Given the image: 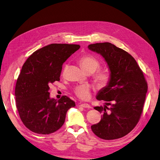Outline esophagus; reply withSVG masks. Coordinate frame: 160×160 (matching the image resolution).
Segmentation results:
<instances>
[{
    "instance_id": "1",
    "label": "esophagus",
    "mask_w": 160,
    "mask_h": 160,
    "mask_svg": "<svg viewBox=\"0 0 160 160\" xmlns=\"http://www.w3.org/2000/svg\"><path fill=\"white\" fill-rule=\"evenodd\" d=\"M79 106H81V107H82V108H91V106H90V105L89 104H79Z\"/></svg>"
}]
</instances>
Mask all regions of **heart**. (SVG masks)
<instances>
[{"mask_svg":"<svg viewBox=\"0 0 160 160\" xmlns=\"http://www.w3.org/2000/svg\"><path fill=\"white\" fill-rule=\"evenodd\" d=\"M79 62L87 72L92 74L97 71L93 75V80L98 87L104 88L108 84L110 78V74L105 70H98L101 66V63L97 58L90 54H86L80 58ZM67 69V65H65L63 69V74H65ZM74 93L81 100H88L91 97V88L85 84L77 86L74 89Z\"/></svg>","mask_w":160,"mask_h":160,"instance_id":"1","label":"heart"}]
</instances>
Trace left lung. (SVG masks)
<instances>
[{
    "label": "left lung",
    "instance_id": "left-lung-1",
    "mask_svg": "<svg viewBox=\"0 0 160 160\" xmlns=\"http://www.w3.org/2000/svg\"><path fill=\"white\" fill-rule=\"evenodd\" d=\"M88 48L104 57L111 72L108 86L97 96L106 104L94 108L102 113V119L91 130L102 139L122 138L135 128L143 111L148 89L144 74L135 59L113 44L99 43Z\"/></svg>",
    "mask_w": 160,
    "mask_h": 160
}]
</instances>
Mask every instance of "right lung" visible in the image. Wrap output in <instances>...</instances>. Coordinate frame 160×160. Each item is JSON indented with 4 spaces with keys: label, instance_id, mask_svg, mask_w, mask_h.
Listing matches in <instances>:
<instances>
[{
    "label": "right lung",
    "instance_id": "right-lung-1",
    "mask_svg": "<svg viewBox=\"0 0 160 160\" xmlns=\"http://www.w3.org/2000/svg\"><path fill=\"white\" fill-rule=\"evenodd\" d=\"M79 45L52 43L38 49L24 63L17 80L15 95L21 120L30 131L50 134L64 124L66 113L75 102L63 95L50 98L49 85L60 81L63 63Z\"/></svg>",
    "mask_w": 160,
    "mask_h": 160
}]
</instances>
